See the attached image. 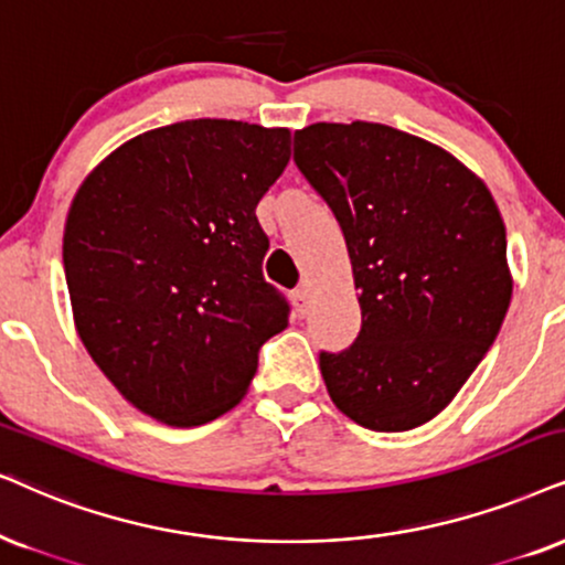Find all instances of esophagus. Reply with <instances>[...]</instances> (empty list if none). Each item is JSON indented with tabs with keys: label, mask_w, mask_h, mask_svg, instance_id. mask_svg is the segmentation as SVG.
Returning a JSON list of instances; mask_svg holds the SVG:
<instances>
[{
	"label": "esophagus",
	"mask_w": 565,
	"mask_h": 565,
	"mask_svg": "<svg viewBox=\"0 0 565 565\" xmlns=\"http://www.w3.org/2000/svg\"><path fill=\"white\" fill-rule=\"evenodd\" d=\"M291 299H295V310L299 318L307 316V310H310V289L307 287H299L295 295H291Z\"/></svg>",
	"instance_id": "1"
}]
</instances>
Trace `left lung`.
Here are the masks:
<instances>
[{"label": "left lung", "instance_id": "1", "mask_svg": "<svg viewBox=\"0 0 565 565\" xmlns=\"http://www.w3.org/2000/svg\"><path fill=\"white\" fill-rule=\"evenodd\" d=\"M295 163L344 232L362 328L320 352L333 404L404 433L440 414L501 331L511 302L505 226L475 171L377 122L295 132Z\"/></svg>", "mask_w": 565, "mask_h": 565}]
</instances>
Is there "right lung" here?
<instances>
[{"mask_svg": "<svg viewBox=\"0 0 565 565\" xmlns=\"http://www.w3.org/2000/svg\"><path fill=\"white\" fill-rule=\"evenodd\" d=\"M289 153L287 127L188 119L127 140L77 190L62 245L77 335L148 417L230 412L287 328L255 209Z\"/></svg>", "mask_w": 565, "mask_h": 565, "instance_id": "1", "label": "right lung"}]
</instances>
